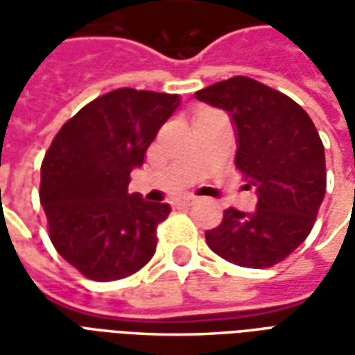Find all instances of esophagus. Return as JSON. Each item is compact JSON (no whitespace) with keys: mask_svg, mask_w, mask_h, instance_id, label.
<instances>
[{"mask_svg":"<svg viewBox=\"0 0 355 355\" xmlns=\"http://www.w3.org/2000/svg\"><path fill=\"white\" fill-rule=\"evenodd\" d=\"M193 198H184V200H178L177 205L178 207H188V205H192Z\"/></svg>","mask_w":355,"mask_h":355,"instance_id":"obj_1","label":"esophagus"}]
</instances>
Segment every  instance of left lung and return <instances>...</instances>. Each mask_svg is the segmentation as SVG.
<instances>
[{"instance_id": "8db88e82", "label": "left lung", "mask_w": 355, "mask_h": 355, "mask_svg": "<svg viewBox=\"0 0 355 355\" xmlns=\"http://www.w3.org/2000/svg\"><path fill=\"white\" fill-rule=\"evenodd\" d=\"M196 96L228 112L238 140L236 169L257 188V209L228 207L205 232L207 245L243 268L285 261L312 232L325 198V150L315 125L287 94L245 76L218 81Z\"/></svg>"}]
</instances>
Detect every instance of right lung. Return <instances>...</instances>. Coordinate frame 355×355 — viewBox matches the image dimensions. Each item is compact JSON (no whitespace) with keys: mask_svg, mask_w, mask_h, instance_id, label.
<instances>
[{"mask_svg":"<svg viewBox=\"0 0 355 355\" xmlns=\"http://www.w3.org/2000/svg\"><path fill=\"white\" fill-rule=\"evenodd\" d=\"M180 104L178 94L121 87L70 117L42 163L40 201L58 254L93 282L139 272L154 257L167 203L129 193L131 171Z\"/></svg>","mask_w":355,"mask_h":355,"instance_id":"right-lung-1","label":"right lung"}]
</instances>
